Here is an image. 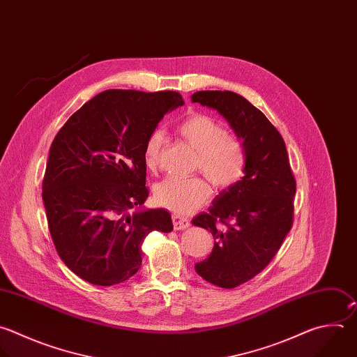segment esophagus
Here are the masks:
<instances>
[{
    "instance_id": "1",
    "label": "esophagus",
    "mask_w": 357,
    "mask_h": 357,
    "mask_svg": "<svg viewBox=\"0 0 357 357\" xmlns=\"http://www.w3.org/2000/svg\"><path fill=\"white\" fill-rule=\"evenodd\" d=\"M172 222H174V228L175 229H185L190 225V221L179 214H174L172 215Z\"/></svg>"
}]
</instances>
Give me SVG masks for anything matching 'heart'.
Segmentation results:
<instances>
[{
  "instance_id": "1",
  "label": "heart",
  "mask_w": 357,
  "mask_h": 357,
  "mask_svg": "<svg viewBox=\"0 0 357 357\" xmlns=\"http://www.w3.org/2000/svg\"><path fill=\"white\" fill-rule=\"evenodd\" d=\"M181 137L197 153L196 168L200 169L217 189H227L238 182L247 165V153L243 140L227 133L217 119L195 113L178 126ZM164 133L155 130L144 146V162L151 171L160 165ZM211 188L200 176L190 179L167 178L154 189L155 203L178 214H189L204 204Z\"/></svg>"
}]
</instances>
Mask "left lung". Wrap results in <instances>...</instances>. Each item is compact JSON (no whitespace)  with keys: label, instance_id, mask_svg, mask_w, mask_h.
Returning a JSON list of instances; mask_svg holds the SVG:
<instances>
[{"label":"left lung","instance_id":"obj_1","mask_svg":"<svg viewBox=\"0 0 357 357\" xmlns=\"http://www.w3.org/2000/svg\"><path fill=\"white\" fill-rule=\"evenodd\" d=\"M192 102L217 110L247 153L244 176L215 196L208 213L192 220L215 240L211 254L195 265L197 275L234 289L264 271L282 247L293 224L296 181L280 133L244 96L199 91Z\"/></svg>","mask_w":357,"mask_h":357}]
</instances>
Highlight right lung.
<instances>
[{
	"mask_svg": "<svg viewBox=\"0 0 357 357\" xmlns=\"http://www.w3.org/2000/svg\"><path fill=\"white\" fill-rule=\"evenodd\" d=\"M182 105L174 91L107 89L54 137L42 193L49 229L66 266L88 283L126 282L142 268L146 235L172 229L165 208L143 207V151L161 119Z\"/></svg>",
	"mask_w": 357,
	"mask_h": 357,
	"instance_id": "obj_1",
	"label": "right lung"
}]
</instances>
